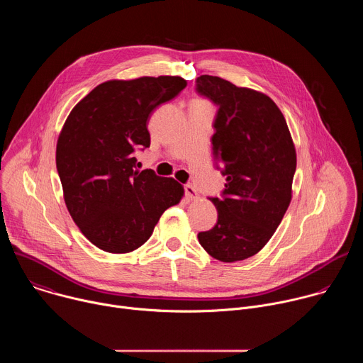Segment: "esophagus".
I'll return each mask as SVG.
<instances>
[{
	"instance_id": "obj_1",
	"label": "esophagus",
	"mask_w": 363,
	"mask_h": 363,
	"mask_svg": "<svg viewBox=\"0 0 363 363\" xmlns=\"http://www.w3.org/2000/svg\"><path fill=\"white\" fill-rule=\"evenodd\" d=\"M185 195H186L188 199H195V198H198V192H196L195 186L191 185V184L185 185Z\"/></svg>"
}]
</instances>
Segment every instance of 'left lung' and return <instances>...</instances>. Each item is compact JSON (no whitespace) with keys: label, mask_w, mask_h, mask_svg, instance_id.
Here are the masks:
<instances>
[{"label":"left lung","mask_w":363,"mask_h":363,"mask_svg":"<svg viewBox=\"0 0 363 363\" xmlns=\"http://www.w3.org/2000/svg\"><path fill=\"white\" fill-rule=\"evenodd\" d=\"M196 93L218 108L211 138L217 169L227 178L221 198H210L217 224L198 234L216 260L234 263L257 254L281 223L296 172V149L286 119L266 94L203 74Z\"/></svg>","instance_id":"1"}]
</instances>
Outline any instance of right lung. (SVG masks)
Segmentation results:
<instances>
[{"label": "right lung", "mask_w": 363, "mask_h": 363, "mask_svg": "<svg viewBox=\"0 0 363 363\" xmlns=\"http://www.w3.org/2000/svg\"><path fill=\"white\" fill-rule=\"evenodd\" d=\"M185 87L179 76L109 80L70 112L57 140V172L73 221L100 250L139 248L181 201L182 185L138 171L135 152L150 145V113Z\"/></svg>", "instance_id": "add662e5"}]
</instances>
